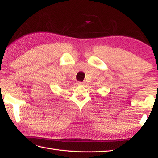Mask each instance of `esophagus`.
<instances>
[{
  "instance_id": "1",
  "label": "esophagus",
  "mask_w": 158,
  "mask_h": 158,
  "mask_svg": "<svg viewBox=\"0 0 158 158\" xmlns=\"http://www.w3.org/2000/svg\"><path fill=\"white\" fill-rule=\"evenodd\" d=\"M78 85H82L83 83H82V82H78Z\"/></svg>"
}]
</instances>
